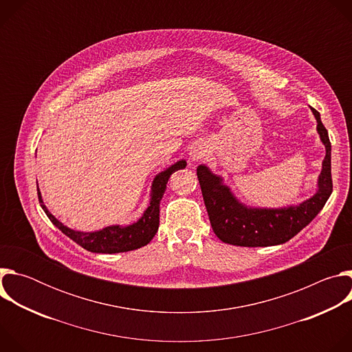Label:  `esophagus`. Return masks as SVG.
Here are the masks:
<instances>
[{"instance_id":"34e87169","label":"esophagus","mask_w":352,"mask_h":352,"mask_svg":"<svg viewBox=\"0 0 352 352\" xmlns=\"http://www.w3.org/2000/svg\"><path fill=\"white\" fill-rule=\"evenodd\" d=\"M190 160L192 162H197L200 159H204L206 156V147L205 144H195L192 148H190Z\"/></svg>"}]
</instances>
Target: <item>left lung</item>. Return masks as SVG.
Wrapping results in <instances>:
<instances>
[{"mask_svg": "<svg viewBox=\"0 0 352 352\" xmlns=\"http://www.w3.org/2000/svg\"><path fill=\"white\" fill-rule=\"evenodd\" d=\"M318 132L326 147V157L318 181L316 193L298 206L281 209L246 208L206 166L196 170L214 234L226 243L236 246H272L289 241L307 227L323 209L333 192L331 144L320 114L312 109Z\"/></svg>", "mask_w": 352, "mask_h": 352, "instance_id": "8db88e82", "label": "left lung"}]
</instances>
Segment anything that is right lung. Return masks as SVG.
Listing matches in <instances>:
<instances>
[{
  "label": "right lung",
  "mask_w": 352,
  "mask_h": 352,
  "mask_svg": "<svg viewBox=\"0 0 352 352\" xmlns=\"http://www.w3.org/2000/svg\"><path fill=\"white\" fill-rule=\"evenodd\" d=\"M186 167L185 160L177 162L174 166L168 167L167 170L162 171L156 175L152 184V193H150V205L144 210L143 216L133 224L121 227V226H111L106 227L100 231L94 232H82L75 231L64 226L61 221H58L52 213H50L43 202L41 193L37 188L38 202L43 208L47 217L52 220V223L58 227L67 236H69L72 241H75L78 245L85 248L89 252L94 254H120V252H128V250H133L138 248H142L147 245L153 239L159 230L160 223V200L164 195V190L167 188L168 178L173 173L177 170H182Z\"/></svg>",
  "instance_id": "add662e5"
}]
</instances>
